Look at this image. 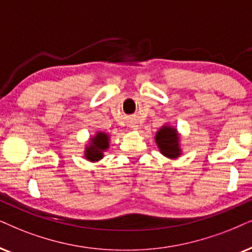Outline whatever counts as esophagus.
Segmentation results:
<instances>
[{
	"mask_svg": "<svg viewBox=\"0 0 252 252\" xmlns=\"http://www.w3.org/2000/svg\"><path fill=\"white\" fill-rule=\"evenodd\" d=\"M131 128H132L133 130H136V129H137V126H131Z\"/></svg>",
	"mask_w": 252,
	"mask_h": 252,
	"instance_id": "obj_1",
	"label": "esophagus"
}]
</instances>
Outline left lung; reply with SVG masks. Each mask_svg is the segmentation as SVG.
<instances>
[{"label":"left lung","mask_w":252,"mask_h":252,"mask_svg":"<svg viewBox=\"0 0 252 252\" xmlns=\"http://www.w3.org/2000/svg\"><path fill=\"white\" fill-rule=\"evenodd\" d=\"M156 143L165 157L177 158L180 156L179 137L176 128L164 126L156 133Z\"/></svg>","instance_id":"8db88e82"}]
</instances>
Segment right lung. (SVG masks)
Wrapping results in <instances>:
<instances>
[{
    "label": "right lung",
    "mask_w": 252,
    "mask_h": 252,
    "mask_svg": "<svg viewBox=\"0 0 252 252\" xmlns=\"http://www.w3.org/2000/svg\"><path fill=\"white\" fill-rule=\"evenodd\" d=\"M109 148V136L104 132H97L91 139V144L86 146L85 157L91 161H97L103 158V152Z\"/></svg>",
    "instance_id": "add662e5"
}]
</instances>
